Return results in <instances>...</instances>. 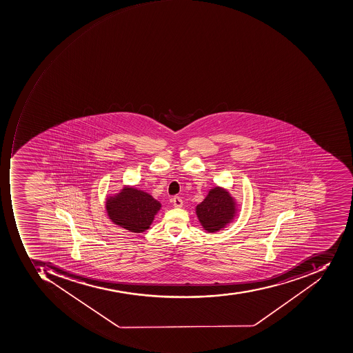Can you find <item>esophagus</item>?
<instances>
[{
	"label": "esophagus",
	"instance_id": "1",
	"mask_svg": "<svg viewBox=\"0 0 353 353\" xmlns=\"http://www.w3.org/2000/svg\"><path fill=\"white\" fill-rule=\"evenodd\" d=\"M173 205L175 208H181L183 207V199L179 196H175L173 199Z\"/></svg>",
	"mask_w": 353,
	"mask_h": 353
}]
</instances>
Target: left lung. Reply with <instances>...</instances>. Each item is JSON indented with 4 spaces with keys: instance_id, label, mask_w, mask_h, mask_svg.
Listing matches in <instances>:
<instances>
[{
    "instance_id": "obj_1",
    "label": "left lung",
    "mask_w": 353,
    "mask_h": 353,
    "mask_svg": "<svg viewBox=\"0 0 353 353\" xmlns=\"http://www.w3.org/2000/svg\"><path fill=\"white\" fill-rule=\"evenodd\" d=\"M239 204L229 190L223 187L212 188L202 203L195 207V214L203 229L216 233L225 229L237 218Z\"/></svg>"
}]
</instances>
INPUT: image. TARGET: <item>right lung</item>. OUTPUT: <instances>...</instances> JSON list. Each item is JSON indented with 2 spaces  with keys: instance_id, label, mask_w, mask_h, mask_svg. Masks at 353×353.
<instances>
[{
  "instance_id": "1",
  "label": "right lung",
  "mask_w": 353,
  "mask_h": 353,
  "mask_svg": "<svg viewBox=\"0 0 353 353\" xmlns=\"http://www.w3.org/2000/svg\"><path fill=\"white\" fill-rule=\"evenodd\" d=\"M161 207L162 204L152 195L132 185H123L105 199V210L110 221L132 233L147 231Z\"/></svg>"
}]
</instances>
